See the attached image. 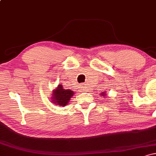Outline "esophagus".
Here are the masks:
<instances>
[{"mask_svg":"<svg viewBox=\"0 0 156 156\" xmlns=\"http://www.w3.org/2000/svg\"><path fill=\"white\" fill-rule=\"evenodd\" d=\"M83 87V91H87V89H87V86H83V87Z\"/></svg>","mask_w":156,"mask_h":156,"instance_id":"34e87169","label":"esophagus"}]
</instances>
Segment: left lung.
Here are the masks:
<instances>
[{
	"label": "left lung",
	"instance_id": "obj_1",
	"mask_svg": "<svg viewBox=\"0 0 156 156\" xmlns=\"http://www.w3.org/2000/svg\"><path fill=\"white\" fill-rule=\"evenodd\" d=\"M101 94H102V95H103V97H105V94H105V93L104 92H102L101 93Z\"/></svg>",
	"mask_w": 156,
	"mask_h": 156
}]
</instances>
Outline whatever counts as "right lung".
Segmentation results:
<instances>
[{"instance_id": "obj_1", "label": "right lung", "mask_w": 156, "mask_h": 156, "mask_svg": "<svg viewBox=\"0 0 156 156\" xmlns=\"http://www.w3.org/2000/svg\"><path fill=\"white\" fill-rule=\"evenodd\" d=\"M75 92L71 89H65L62 87V84H59L51 94V102L55 105H58L59 106H66L70 101L71 98L73 96Z\"/></svg>"}]
</instances>
